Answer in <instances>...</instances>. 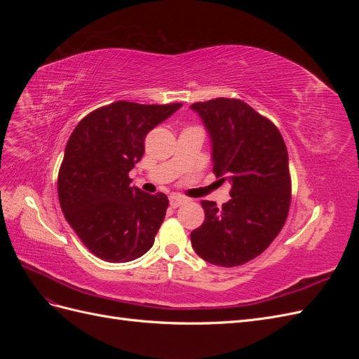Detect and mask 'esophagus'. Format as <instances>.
<instances>
[{
	"label": "esophagus",
	"instance_id": "34e87169",
	"mask_svg": "<svg viewBox=\"0 0 359 359\" xmlns=\"http://www.w3.org/2000/svg\"><path fill=\"white\" fill-rule=\"evenodd\" d=\"M187 201L184 199V198H181V196H170L169 198V203H170V206L172 208H178V206H181L182 203H186Z\"/></svg>",
	"mask_w": 359,
	"mask_h": 359
}]
</instances>
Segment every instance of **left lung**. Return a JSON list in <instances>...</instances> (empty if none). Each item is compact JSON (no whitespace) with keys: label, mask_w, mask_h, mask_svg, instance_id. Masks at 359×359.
Returning a JSON list of instances; mask_svg holds the SVG:
<instances>
[{"label":"left lung","mask_w":359,"mask_h":359,"mask_svg":"<svg viewBox=\"0 0 359 359\" xmlns=\"http://www.w3.org/2000/svg\"><path fill=\"white\" fill-rule=\"evenodd\" d=\"M211 139L215 177L231 184L222 208L202 201L205 220L190 233L206 262L238 266L259 256L283 227L290 205L289 157L278 128L238 99L194 103Z\"/></svg>","instance_id":"left-lung-1"}]
</instances>
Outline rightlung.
<instances>
[{
  "label": "right lung",
  "mask_w": 359,
  "mask_h": 359,
  "mask_svg": "<svg viewBox=\"0 0 359 359\" xmlns=\"http://www.w3.org/2000/svg\"><path fill=\"white\" fill-rule=\"evenodd\" d=\"M182 104L115 102L76 126L58 173L64 217L93 255L130 262L153 247L168 196L132 186L128 172L142 158L145 136Z\"/></svg>",
  "instance_id": "obj_1"
}]
</instances>
